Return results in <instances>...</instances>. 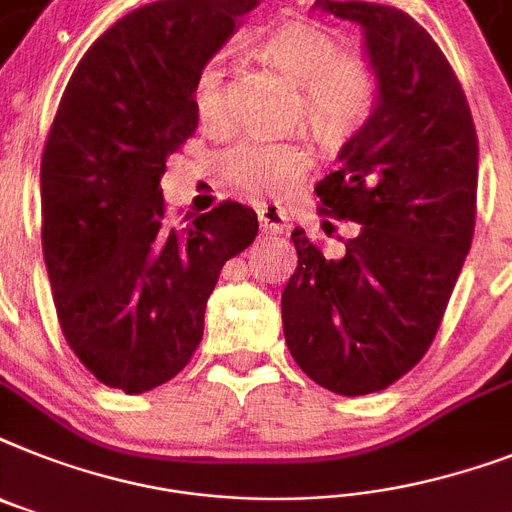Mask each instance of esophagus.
Here are the masks:
<instances>
[{
  "label": "esophagus",
  "mask_w": 512,
  "mask_h": 512,
  "mask_svg": "<svg viewBox=\"0 0 512 512\" xmlns=\"http://www.w3.org/2000/svg\"><path fill=\"white\" fill-rule=\"evenodd\" d=\"M257 215H260V228H263L265 234H284L286 231V220H289V215H286L284 207L260 205Z\"/></svg>",
  "instance_id": "34e87169"
}]
</instances>
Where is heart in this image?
<instances>
[{"mask_svg":"<svg viewBox=\"0 0 512 512\" xmlns=\"http://www.w3.org/2000/svg\"><path fill=\"white\" fill-rule=\"evenodd\" d=\"M260 60L297 83L294 123H305L328 147L363 134L381 105V76L371 62L347 57L344 47L315 23L289 20L257 44ZM199 123L223 134L234 123L226 70L205 60L191 83ZM313 168V152L297 139H242L218 157L220 178L244 197H289Z\"/></svg>","mask_w":512,"mask_h":512,"instance_id":"obj_1","label":"heart"}]
</instances>
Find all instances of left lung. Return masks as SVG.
Listing matches in <instances>:
<instances>
[{"label":"left lung","mask_w":512,"mask_h":512,"mask_svg":"<svg viewBox=\"0 0 512 512\" xmlns=\"http://www.w3.org/2000/svg\"><path fill=\"white\" fill-rule=\"evenodd\" d=\"M365 28L381 105L339 152L315 194L323 231L355 220L339 257L294 228L297 270L281 297L284 336L315 384L344 397L381 392L429 352L471 249L479 139L450 60L389 4L318 0Z\"/></svg>","instance_id":"left-lung-1"}]
</instances>
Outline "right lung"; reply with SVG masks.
<instances>
[{
  "label": "right lung",
  "instance_id": "1",
  "mask_svg": "<svg viewBox=\"0 0 512 512\" xmlns=\"http://www.w3.org/2000/svg\"><path fill=\"white\" fill-rule=\"evenodd\" d=\"M257 0H160L107 28L73 70L41 155V247L83 368L141 394L184 371L220 268L257 213L223 199L173 218L165 160L197 131L191 83Z\"/></svg>",
  "mask_w": 512,
  "mask_h": 512
}]
</instances>
